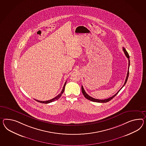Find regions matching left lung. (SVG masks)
Masks as SVG:
<instances>
[{"label":"left lung","instance_id":"obj_1","mask_svg":"<svg viewBox=\"0 0 146 146\" xmlns=\"http://www.w3.org/2000/svg\"><path fill=\"white\" fill-rule=\"evenodd\" d=\"M123 50L124 52L125 55L127 57V58L128 59V60H129V66H128V70H127V77H126V79H125V82H124V84L123 86H122V87H123L125 85L126 82H127L128 77H129V67H130V60H129V58H130V56H129V55L128 53H127V50H125V49L124 48H123ZM122 88H121V90L122 89ZM119 90V91H118V92H117V93H116L114 95H113V96H112V97H110V98H107V99H105V100H98V99L94 98L93 97H92L91 96H89L86 93V92L85 91V90H84V88H83V86H82V94H83V95H84V96H85V97L86 98H87V99H88V100L92 101V102H98V103H106V102H108L109 101H111V100L113 98H114V97H115V96H116V95L118 94V93L120 92V90Z\"/></svg>","mask_w":146,"mask_h":146}]
</instances>
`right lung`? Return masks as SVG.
I'll use <instances>...</instances> for the list:
<instances>
[{
  "label": "right lung",
  "mask_w": 146,
  "mask_h": 146,
  "mask_svg": "<svg viewBox=\"0 0 146 146\" xmlns=\"http://www.w3.org/2000/svg\"><path fill=\"white\" fill-rule=\"evenodd\" d=\"M66 82H67V81L66 82L64 83V87H63V89L62 90V91L61 92V93H60L58 96H56V97H54V98H53L52 99H51V100H48V101H38V100H35V101H37L38 102H40V103H45V104H48V103H51V102H54V101H56L57 100H58L60 97H61V95H62V94L64 92V87H65V86H66Z\"/></svg>",
  "instance_id": "right-lung-1"
}]
</instances>
